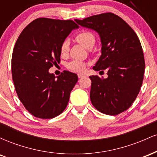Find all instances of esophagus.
<instances>
[{
  "label": "esophagus",
  "instance_id": "obj_1",
  "mask_svg": "<svg viewBox=\"0 0 157 157\" xmlns=\"http://www.w3.org/2000/svg\"><path fill=\"white\" fill-rule=\"evenodd\" d=\"M77 76H78L79 78H81V77H85V75H82V74H78V75H77Z\"/></svg>",
  "mask_w": 157,
  "mask_h": 157
}]
</instances>
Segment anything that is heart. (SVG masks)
Returning a JSON list of instances; mask_svg holds the SVG:
<instances>
[{
	"instance_id": "1",
	"label": "heart",
	"mask_w": 157,
	"mask_h": 157,
	"mask_svg": "<svg viewBox=\"0 0 157 157\" xmlns=\"http://www.w3.org/2000/svg\"><path fill=\"white\" fill-rule=\"evenodd\" d=\"M75 39L79 44H82L86 48H92L95 43L94 35L89 31H82L80 32L76 35ZM68 50H69V42L68 40H65L61 45V53L64 55V54L68 53ZM67 68L71 71L82 72L86 69V63L80 60H73L68 63Z\"/></svg>"
}]
</instances>
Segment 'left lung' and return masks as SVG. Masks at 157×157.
<instances>
[{"label": "left lung", "instance_id": "obj_1", "mask_svg": "<svg viewBox=\"0 0 157 157\" xmlns=\"http://www.w3.org/2000/svg\"><path fill=\"white\" fill-rule=\"evenodd\" d=\"M75 21L98 33L102 55L93 69L108 71L107 78L89 77L91 103L108 115L123 112L137 97L145 73L144 55L137 35L125 21L111 12Z\"/></svg>", "mask_w": 157, "mask_h": 157}]
</instances>
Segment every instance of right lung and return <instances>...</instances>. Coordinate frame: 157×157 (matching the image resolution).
Instances as JSON below:
<instances>
[{"mask_svg": "<svg viewBox=\"0 0 157 157\" xmlns=\"http://www.w3.org/2000/svg\"><path fill=\"white\" fill-rule=\"evenodd\" d=\"M78 28L71 20L37 18L16 41L12 57V80L21 102L36 117H55L68 105L77 75L64 71L56 77L48 69L60 63L61 45Z\"/></svg>", "mask_w": 157, "mask_h": 157, "instance_id": "obj_1", "label": "right lung"}]
</instances>
